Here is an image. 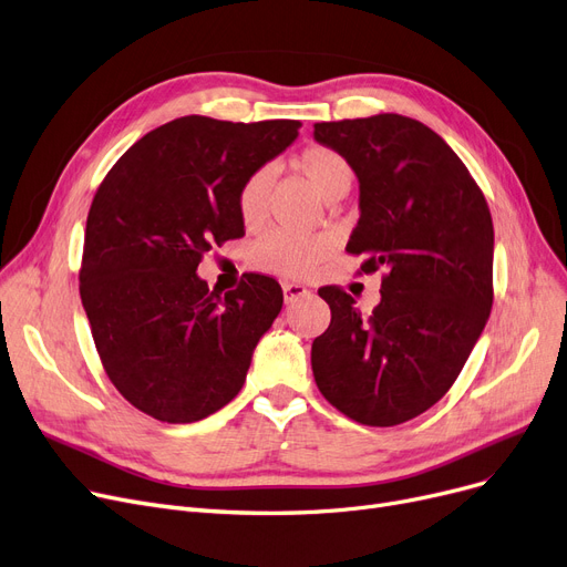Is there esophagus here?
Returning <instances> with one entry per match:
<instances>
[{
  "label": "esophagus",
  "instance_id": "1",
  "mask_svg": "<svg viewBox=\"0 0 567 567\" xmlns=\"http://www.w3.org/2000/svg\"><path fill=\"white\" fill-rule=\"evenodd\" d=\"M282 293H285V303H293L303 297H310V289L299 282H282Z\"/></svg>",
  "mask_w": 567,
  "mask_h": 567
}]
</instances>
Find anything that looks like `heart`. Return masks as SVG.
<instances>
[{"label": "heart", "instance_id": "heart-1", "mask_svg": "<svg viewBox=\"0 0 567 567\" xmlns=\"http://www.w3.org/2000/svg\"><path fill=\"white\" fill-rule=\"evenodd\" d=\"M308 185L322 196L324 202H338L350 192L354 183V168L338 151L327 145H308L293 162ZM270 189H274V174L270 168H259L245 178L238 192V215L248 229H257L266 215ZM331 250L327 236H297L287 231H270L261 236L252 259L264 270H274L280 276H303L322 261Z\"/></svg>", "mask_w": 567, "mask_h": 567}]
</instances>
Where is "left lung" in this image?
I'll list each match as a JSON object with an SVG mask.
<instances>
[{
	"mask_svg": "<svg viewBox=\"0 0 567 567\" xmlns=\"http://www.w3.org/2000/svg\"><path fill=\"white\" fill-rule=\"evenodd\" d=\"M315 141L348 159L361 217L350 255L386 268L361 315L319 289L329 329L312 342L322 396L365 426H396L435 405L471 357L494 303V223L465 164L433 130L396 113L317 122Z\"/></svg>",
	"mask_w": 567,
	"mask_h": 567,
	"instance_id": "obj_1",
	"label": "left lung"
}]
</instances>
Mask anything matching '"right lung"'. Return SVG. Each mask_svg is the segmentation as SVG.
I'll return each instance as SVG.
<instances>
[{"mask_svg": "<svg viewBox=\"0 0 567 567\" xmlns=\"http://www.w3.org/2000/svg\"><path fill=\"white\" fill-rule=\"evenodd\" d=\"M299 127V120H171L138 138L94 194L83 308L109 380L159 422L192 424L225 408L282 308L274 278L248 274L223 297L196 268L215 245L245 234L240 185Z\"/></svg>", "mask_w": 567, "mask_h": 567, "instance_id": "obj_1", "label": "right lung"}]
</instances>
